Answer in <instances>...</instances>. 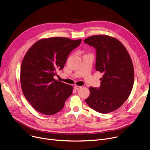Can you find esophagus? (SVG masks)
I'll list each match as a JSON object with an SVG mask.
<instances>
[{"label": "esophagus", "mask_w": 150, "mask_h": 150, "mask_svg": "<svg viewBox=\"0 0 150 150\" xmlns=\"http://www.w3.org/2000/svg\"><path fill=\"white\" fill-rule=\"evenodd\" d=\"M81 88V86H76V85H75V86H74V88H75V89H76V90L80 89Z\"/></svg>", "instance_id": "obj_1"}]
</instances>
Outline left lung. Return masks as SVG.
I'll return each mask as SVG.
<instances>
[{
  "label": "left lung",
  "mask_w": 150,
  "mask_h": 150,
  "mask_svg": "<svg viewBox=\"0 0 150 150\" xmlns=\"http://www.w3.org/2000/svg\"><path fill=\"white\" fill-rule=\"evenodd\" d=\"M84 42L96 50V69L103 73L99 88H89L85 101L96 111L106 114L119 108L129 96L134 84L133 64L124 45L117 39L95 35Z\"/></svg>",
  "instance_id": "left-lung-1"
}]
</instances>
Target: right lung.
I'll return each mask as SVG.
<instances>
[{
    "instance_id": "add662e5",
    "label": "right lung",
    "mask_w": 150,
    "mask_h": 150,
    "mask_svg": "<svg viewBox=\"0 0 150 150\" xmlns=\"http://www.w3.org/2000/svg\"><path fill=\"white\" fill-rule=\"evenodd\" d=\"M81 39L67 38L41 39L28 50L21 67V84L23 95L36 110L53 115L63 108L72 95V86L54 80L56 71L64 67L67 58L80 45Z\"/></svg>"
}]
</instances>
